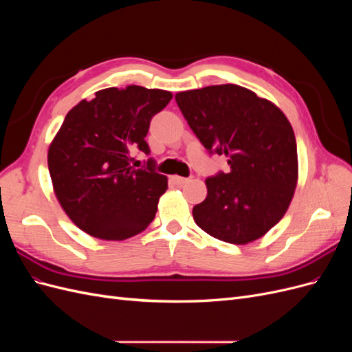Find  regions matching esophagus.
<instances>
[{"mask_svg":"<svg viewBox=\"0 0 352 352\" xmlns=\"http://www.w3.org/2000/svg\"><path fill=\"white\" fill-rule=\"evenodd\" d=\"M172 179H173V182L177 185H184L190 180V177H182V176H173Z\"/></svg>","mask_w":352,"mask_h":352,"instance_id":"esophagus-1","label":"esophagus"}]
</instances>
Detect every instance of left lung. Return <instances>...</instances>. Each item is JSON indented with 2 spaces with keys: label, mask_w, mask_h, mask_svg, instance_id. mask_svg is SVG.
I'll list each match as a JSON object with an SVG mask.
<instances>
[{
  "label": "left lung",
  "mask_w": 352,
  "mask_h": 352,
  "mask_svg": "<svg viewBox=\"0 0 352 352\" xmlns=\"http://www.w3.org/2000/svg\"><path fill=\"white\" fill-rule=\"evenodd\" d=\"M190 129L210 154H225L229 173L206 179L207 198L192 210L212 238L243 245L265 235L289 207L298 180L294 129L269 100L239 85L176 94Z\"/></svg>",
  "instance_id": "left-lung-1"
}]
</instances>
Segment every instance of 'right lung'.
<instances>
[{
  "mask_svg": "<svg viewBox=\"0 0 352 352\" xmlns=\"http://www.w3.org/2000/svg\"><path fill=\"white\" fill-rule=\"evenodd\" d=\"M172 92L131 85L107 88L67 113L48 150L56 197L70 220L88 235L123 241L154 220L167 177L132 167V153L150 154L145 136Z\"/></svg>",
  "mask_w": 352,
  "mask_h": 352,
  "instance_id": "obj_1",
  "label": "right lung"
}]
</instances>
